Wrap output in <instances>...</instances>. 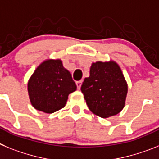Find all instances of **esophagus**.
Here are the masks:
<instances>
[{
	"instance_id": "1",
	"label": "esophagus",
	"mask_w": 159,
	"mask_h": 159,
	"mask_svg": "<svg viewBox=\"0 0 159 159\" xmlns=\"http://www.w3.org/2000/svg\"><path fill=\"white\" fill-rule=\"evenodd\" d=\"M81 84H82V81H79L76 82V85H77V88H78V89H80V88H81Z\"/></svg>"
}]
</instances>
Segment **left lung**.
<instances>
[{
    "label": "left lung",
    "instance_id": "8db88e82",
    "mask_svg": "<svg viewBox=\"0 0 159 159\" xmlns=\"http://www.w3.org/2000/svg\"><path fill=\"white\" fill-rule=\"evenodd\" d=\"M81 90L91 112L107 118L124 108L128 85L116 61H96L91 65L89 77L85 78Z\"/></svg>",
    "mask_w": 159,
    "mask_h": 159
}]
</instances>
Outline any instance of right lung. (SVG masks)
Masks as SVG:
<instances>
[{
	"label": "right lung",
	"mask_w": 159,
	"mask_h": 159,
	"mask_svg": "<svg viewBox=\"0 0 159 159\" xmlns=\"http://www.w3.org/2000/svg\"><path fill=\"white\" fill-rule=\"evenodd\" d=\"M30 102L36 110L52 114L66 106L68 96L77 89L71 74L61 59H46L28 81Z\"/></svg>",
	"instance_id": "right-lung-1"
}]
</instances>
